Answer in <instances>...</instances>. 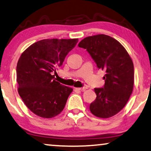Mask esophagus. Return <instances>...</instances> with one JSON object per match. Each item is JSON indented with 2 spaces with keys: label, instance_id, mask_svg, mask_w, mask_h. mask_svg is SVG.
I'll return each mask as SVG.
<instances>
[{
  "label": "esophagus",
  "instance_id": "esophagus-1",
  "mask_svg": "<svg viewBox=\"0 0 151 151\" xmlns=\"http://www.w3.org/2000/svg\"><path fill=\"white\" fill-rule=\"evenodd\" d=\"M76 90H80V91H83L85 90H86L87 88L86 87H83V88H75Z\"/></svg>",
  "mask_w": 151,
  "mask_h": 151
}]
</instances>
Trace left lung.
Wrapping results in <instances>:
<instances>
[{"label": "left lung", "instance_id": "left-lung-1", "mask_svg": "<svg viewBox=\"0 0 151 151\" xmlns=\"http://www.w3.org/2000/svg\"><path fill=\"white\" fill-rule=\"evenodd\" d=\"M86 49L99 69L105 71L103 88H95L96 99L90 105L96 117L108 118L120 112L128 102L134 85V67L124 46L109 35L89 36L79 42Z\"/></svg>", "mask_w": 151, "mask_h": 151}]
</instances>
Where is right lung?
<instances>
[{
  "label": "right lung",
  "mask_w": 151,
  "mask_h": 151,
  "mask_svg": "<svg viewBox=\"0 0 151 151\" xmlns=\"http://www.w3.org/2000/svg\"><path fill=\"white\" fill-rule=\"evenodd\" d=\"M76 39H45L29 46L17 63L18 91L27 107L40 117L51 118L63 111L73 89L55 79V74Z\"/></svg>",
  "instance_id": "obj_1"
}]
</instances>
